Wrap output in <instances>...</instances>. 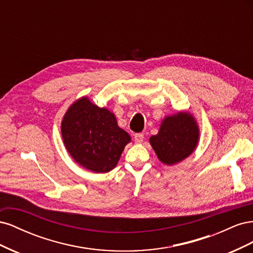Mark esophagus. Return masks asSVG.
<instances>
[{"mask_svg": "<svg viewBox=\"0 0 253 253\" xmlns=\"http://www.w3.org/2000/svg\"><path fill=\"white\" fill-rule=\"evenodd\" d=\"M143 134H141V133H138V134H135V136H134V139H135V142L136 143H141L142 141H143Z\"/></svg>", "mask_w": 253, "mask_h": 253, "instance_id": "obj_1", "label": "esophagus"}]
</instances>
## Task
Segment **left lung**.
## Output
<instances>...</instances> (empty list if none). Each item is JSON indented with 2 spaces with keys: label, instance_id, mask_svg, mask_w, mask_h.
<instances>
[{
  "label": "left lung",
  "instance_id": "obj_1",
  "mask_svg": "<svg viewBox=\"0 0 253 253\" xmlns=\"http://www.w3.org/2000/svg\"><path fill=\"white\" fill-rule=\"evenodd\" d=\"M200 141V127L192 114L178 112L166 116L156 135L150 137V144L158 159L167 166H174L189 157Z\"/></svg>",
  "mask_w": 253,
  "mask_h": 253
}]
</instances>
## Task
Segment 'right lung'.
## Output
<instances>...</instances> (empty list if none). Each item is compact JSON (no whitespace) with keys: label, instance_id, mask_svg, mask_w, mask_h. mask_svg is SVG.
Here are the masks:
<instances>
[{"label":"right lung","instance_id":"right-lung-1","mask_svg":"<svg viewBox=\"0 0 253 253\" xmlns=\"http://www.w3.org/2000/svg\"><path fill=\"white\" fill-rule=\"evenodd\" d=\"M61 134L72 158L94 173L112 171L131 142V136L118 126L114 113L99 108L86 96L68 108L61 122Z\"/></svg>","mask_w":253,"mask_h":253}]
</instances>
